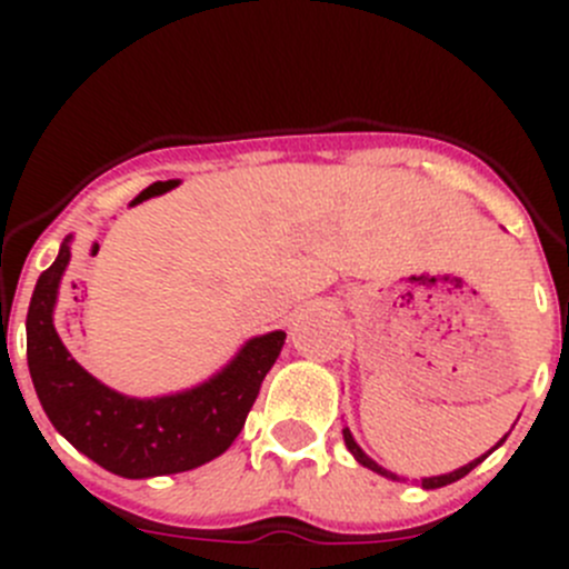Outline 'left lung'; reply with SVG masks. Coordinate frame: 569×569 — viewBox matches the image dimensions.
<instances>
[{
    "label": "left lung",
    "instance_id": "left-lung-1",
    "mask_svg": "<svg viewBox=\"0 0 569 569\" xmlns=\"http://www.w3.org/2000/svg\"><path fill=\"white\" fill-rule=\"evenodd\" d=\"M503 440H507V435H503L501 440H498L496 446H492L490 451H496L498 446L503 443ZM343 443H347V449L352 451V457L355 460H358L360 465H363V468H369V470H375V473H380V476H386V479H391V481H407L405 476H399V473H393V470H388V468H382L380 462H375L371 460L369 455H366L363 449H360L358 446V440L352 438V432H349V427H343ZM490 451H487V455H490ZM487 455H481V457H476V460H470L468 465H462V468H457V470H451V473H440V476H427V479H421V487L423 490H438V487H446V485H451V481H457V479H462V476H468L470 470L476 468V465L479 462H485L487 460Z\"/></svg>",
    "mask_w": 569,
    "mask_h": 569
}]
</instances>
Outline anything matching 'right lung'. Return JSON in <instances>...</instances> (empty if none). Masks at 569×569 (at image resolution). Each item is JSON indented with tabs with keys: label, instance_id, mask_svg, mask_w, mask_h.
Returning a JSON list of instances; mask_svg holds the SVG:
<instances>
[{
	"label": "right lung",
	"instance_id": "obj_1",
	"mask_svg": "<svg viewBox=\"0 0 569 569\" xmlns=\"http://www.w3.org/2000/svg\"><path fill=\"white\" fill-rule=\"evenodd\" d=\"M73 233L38 278L27 311V363L40 407L57 432L123 479L183 473L226 455L242 432L263 377L286 343L283 330L242 343L217 375L187 391L137 399L96 380L57 336L54 311Z\"/></svg>",
	"mask_w": 569,
	"mask_h": 569
}]
</instances>
